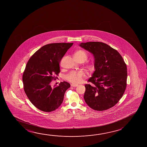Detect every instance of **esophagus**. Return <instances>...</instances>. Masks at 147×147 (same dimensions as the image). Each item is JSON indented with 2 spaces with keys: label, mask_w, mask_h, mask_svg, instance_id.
Here are the masks:
<instances>
[{
  "label": "esophagus",
  "mask_w": 147,
  "mask_h": 147,
  "mask_svg": "<svg viewBox=\"0 0 147 147\" xmlns=\"http://www.w3.org/2000/svg\"><path fill=\"white\" fill-rule=\"evenodd\" d=\"M78 84H71V87H78Z\"/></svg>",
  "instance_id": "obj_1"
}]
</instances>
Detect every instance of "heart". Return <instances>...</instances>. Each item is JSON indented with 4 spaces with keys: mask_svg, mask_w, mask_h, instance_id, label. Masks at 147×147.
<instances>
[{
    "mask_svg": "<svg viewBox=\"0 0 147 147\" xmlns=\"http://www.w3.org/2000/svg\"><path fill=\"white\" fill-rule=\"evenodd\" d=\"M74 57L77 61H83L84 62L88 58V55L86 51L82 50H79L75 52ZM87 67L90 71H93L94 70V65L92 64H89ZM84 77V72L73 71L67 74L65 76V78L69 82H72L75 84H77L82 82Z\"/></svg>",
    "mask_w": 147,
    "mask_h": 147,
    "instance_id": "heart-1",
    "label": "heart"
}]
</instances>
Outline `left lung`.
Wrapping results in <instances>:
<instances>
[{
    "instance_id": "obj_1",
    "label": "left lung",
    "mask_w": 147,
    "mask_h": 147,
    "mask_svg": "<svg viewBox=\"0 0 147 147\" xmlns=\"http://www.w3.org/2000/svg\"><path fill=\"white\" fill-rule=\"evenodd\" d=\"M80 47L94 57L95 71L86 84L84 100L94 110L104 111L118 102L127 86V68L115 49L101 42H87Z\"/></svg>"
}]
</instances>
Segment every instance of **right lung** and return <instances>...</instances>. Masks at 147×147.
Masks as SVG:
<instances>
[{"label": "right lung", "instance_id": "add662e5", "mask_svg": "<svg viewBox=\"0 0 147 147\" xmlns=\"http://www.w3.org/2000/svg\"><path fill=\"white\" fill-rule=\"evenodd\" d=\"M73 44L46 45L37 51L27 63L22 75L24 92L32 104L41 111H54L63 103L70 84L61 82L58 86L52 88L50 82L55 80L53 75L60 73V61Z\"/></svg>", "mask_w": 147, "mask_h": 147}]
</instances>
